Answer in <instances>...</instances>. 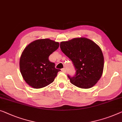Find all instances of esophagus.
<instances>
[{
  "label": "esophagus",
  "mask_w": 122,
  "mask_h": 122,
  "mask_svg": "<svg viewBox=\"0 0 122 122\" xmlns=\"http://www.w3.org/2000/svg\"><path fill=\"white\" fill-rule=\"evenodd\" d=\"M61 71L63 72V73H65V72H66V70H65V68H63V69H61Z\"/></svg>",
  "instance_id": "1"
}]
</instances>
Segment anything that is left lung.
<instances>
[{
    "label": "left lung",
    "mask_w": 122,
    "mask_h": 122,
    "mask_svg": "<svg viewBox=\"0 0 122 122\" xmlns=\"http://www.w3.org/2000/svg\"><path fill=\"white\" fill-rule=\"evenodd\" d=\"M62 52L73 61L76 70L70 82L81 89H89L96 85L102 75L104 57L100 47L85 37L74 38L61 42Z\"/></svg>",
    "instance_id": "left-lung-1"
}]
</instances>
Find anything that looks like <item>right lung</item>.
<instances>
[{"label": "right lung", "instance_id": "1", "mask_svg": "<svg viewBox=\"0 0 122 122\" xmlns=\"http://www.w3.org/2000/svg\"><path fill=\"white\" fill-rule=\"evenodd\" d=\"M59 43L48 38L35 40L28 45L20 58V70L25 82L34 89L46 87L54 81L58 72L49 56L57 50Z\"/></svg>", "mask_w": 122, "mask_h": 122}]
</instances>
